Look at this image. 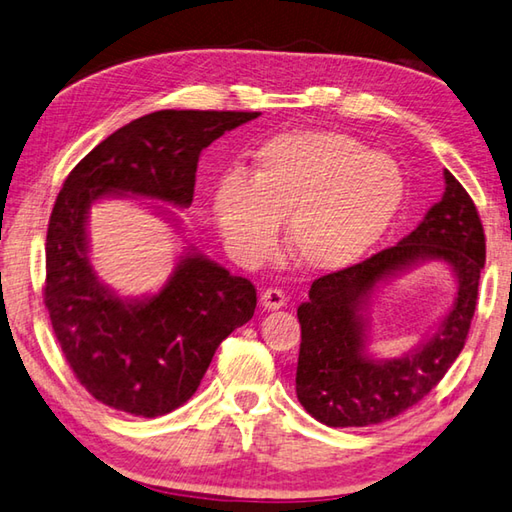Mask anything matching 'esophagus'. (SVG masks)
<instances>
[{"mask_svg":"<svg viewBox=\"0 0 512 512\" xmlns=\"http://www.w3.org/2000/svg\"><path fill=\"white\" fill-rule=\"evenodd\" d=\"M259 302H262L264 310H277L286 304V295L279 288H266Z\"/></svg>","mask_w":512,"mask_h":512,"instance_id":"34e87169","label":"esophagus"}]
</instances>
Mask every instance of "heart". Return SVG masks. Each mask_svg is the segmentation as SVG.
Wrapping results in <instances>:
<instances>
[{
  "mask_svg": "<svg viewBox=\"0 0 512 512\" xmlns=\"http://www.w3.org/2000/svg\"><path fill=\"white\" fill-rule=\"evenodd\" d=\"M404 177L393 157L333 130H288L253 153V177L228 173L213 210L228 248L259 262L286 217L288 248L310 270H339L362 259L393 224Z\"/></svg>",
  "mask_w": 512,
  "mask_h": 512,
  "instance_id": "1",
  "label": "heart"
}]
</instances>
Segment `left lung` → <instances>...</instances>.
<instances>
[{"instance_id":"8db88e82","label":"left lung","mask_w":512,"mask_h":512,"mask_svg":"<svg viewBox=\"0 0 512 512\" xmlns=\"http://www.w3.org/2000/svg\"><path fill=\"white\" fill-rule=\"evenodd\" d=\"M446 190L413 233L366 262L319 277L297 308L302 344L297 399L333 428L373 426L402 415L433 390L462 353L475 315L486 237L473 199L444 170ZM424 261H442L458 282L456 302L433 336L395 360L367 353V306L379 283Z\"/></svg>"}]
</instances>
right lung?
Listing matches in <instances>:
<instances>
[{"label":"right lung","mask_w":512,"mask_h":512,"mask_svg":"<svg viewBox=\"0 0 512 512\" xmlns=\"http://www.w3.org/2000/svg\"><path fill=\"white\" fill-rule=\"evenodd\" d=\"M255 117L157 110L115 130L66 177L48 222L44 304L68 366L97 402L135 417L186 404L217 346L253 317L257 293L188 248L155 295L119 297L90 266V206L130 192L188 208L202 150ZM153 208L177 226L168 208Z\"/></svg>","instance_id":"right-lung-1"}]
</instances>
